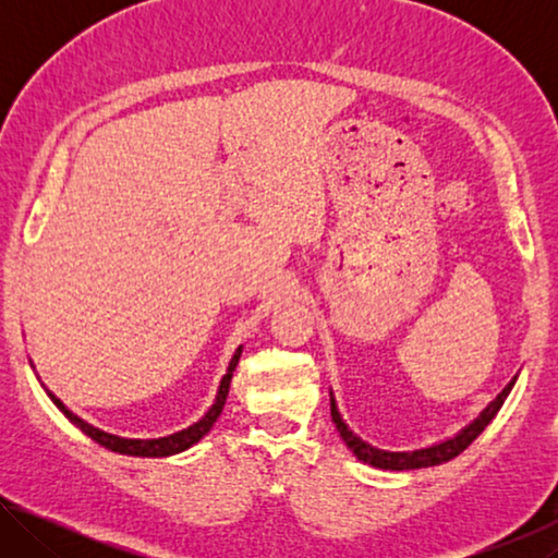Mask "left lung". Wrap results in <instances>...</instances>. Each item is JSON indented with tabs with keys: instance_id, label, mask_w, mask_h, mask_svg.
<instances>
[{
	"instance_id": "left-lung-1",
	"label": "left lung",
	"mask_w": 558,
	"mask_h": 558,
	"mask_svg": "<svg viewBox=\"0 0 558 558\" xmlns=\"http://www.w3.org/2000/svg\"><path fill=\"white\" fill-rule=\"evenodd\" d=\"M517 381V376L512 381H509L502 391L497 393L495 401L487 403V409L477 415L475 421L468 423L465 428L456 436L448 438V440H440L436 446H428V448H418V450H401V452H393V450H381L376 446H369V442L362 440L356 436V433L347 426L342 421V413L337 409V401H335V393L329 391V409H332V421L339 430V436L347 442V448L354 452V456L366 462V465L372 468H379V470H418V468H433V465H442V462H448L452 458H458L462 450H465L472 440H475L480 433H483L489 421L495 418L497 411L502 409L505 399L512 391V386Z\"/></svg>"
}]
</instances>
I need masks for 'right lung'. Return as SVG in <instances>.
Wrapping results in <instances>:
<instances>
[{
    "label": "right lung",
    "instance_id": "1",
    "mask_svg": "<svg viewBox=\"0 0 558 558\" xmlns=\"http://www.w3.org/2000/svg\"><path fill=\"white\" fill-rule=\"evenodd\" d=\"M241 352L243 347H239L231 356L229 362V369H226L223 379L219 384V391H216V399L211 403V409L206 411L199 421L192 423V426L184 428V430H177L172 433V436H165V438H120V436H112V433H106L100 430L96 426H90L88 421H83L81 415H75L73 411H69L63 405L61 399H56V396L46 389V393H49V399L56 403V409H59L65 418H69L75 428L86 433V436L90 440H96L98 446L108 448L112 452H120V456H135V458H167V456H177V452H182L186 448H192L194 442H199L206 433H209L214 428L216 418H219L221 411H223V403H226V396H229V386H231V379H233V372H235V364H239L241 359Z\"/></svg>",
    "mask_w": 558,
    "mask_h": 558
}]
</instances>
